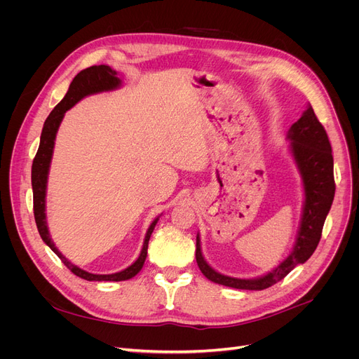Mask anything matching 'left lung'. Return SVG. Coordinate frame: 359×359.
<instances>
[{"label": "left lung", "mask_w": 359, "mask_h": 359, "mask_svg": "<svg viewBox=\"0 0 359 359\" xmlns=\"http://www.w3.org/2000/svg\"><path fill=\"white\" fill-rule=\"evenodd\" d=\"M291 153L304 183V208L297 241L290 256L269 273L255 279H238L214 271L202 256L199 234L196 236V262L201 272L215 284L237 290L260 291L284 279L297 265L314 253L322 238L323 225L334 198L332 145L325 126L320 123L311 106L288 130Z\"/></svg>", "instance_id": "1"}]
</instances>
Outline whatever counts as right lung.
I'll list each match as a JSON object with an SVG mask.
<instances>
[{
    "label": "right lung",
    "mask_w": 359,
    "mask_h": 359,
    "mask_svg": "<svg viewBox=\"0 0 359 359\" xmlns=\"http://www.w3.org/2000/svg\"><path fill=\"white\" fill-rule=\"evenodd\" d=\"M121 86V80L118 79V72L111 69L107 65H93L90 68L83 69L75 75L74 80L69 84V88L65 94V97L55 106V109L50 111V115L46 118L42 135H41V144L39 149H37L36 157L33 160L32 165V187H33V211H34V221L37 225V230L42 240L50 248V250L58 256L64 265L74 273L83 279L87 280H126L134 278L144 266V262L147 257V249H148V241L151 237V233L154 231L156 224L158 218H156L151 222L149 229L147 231L144 246L141 250L140 257L132 263V265L118 273H110V275H94L88 273L79 266L72 265V263L55 248V244L49 236L48 225H46V214H45V196H46V183H48V175H49V165L52 160L53 153V145H55V137L58 128L62 122V118L65 111L71 109L75 103L80 102L83 97L88 96V94L94 93H102L115 90Z\"/></svg>",
    "instance_id": "obj_1"
}]
</instances>
